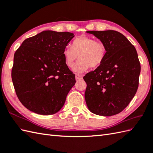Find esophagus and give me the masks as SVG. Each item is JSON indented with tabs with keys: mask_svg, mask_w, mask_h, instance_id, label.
<instances>
[{
	"mask_svg": "<svg viewBox=\"0 0 153 153\" xmlns=\"http://www.w3.org/2000/svg\"><path fill=\"white\" fill-rule=\"evenodd\" d=\"M83 79V76L81 74H76V79L77 81H79V80H81Z\"/></svg>",
	"mask_w": 153,
	"mask_h": 153,
	"instance_id": "1",
	"label": "esophagus"
}]
</instances>
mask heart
<instances>
[{"label": "heart", "instance_id": "b5f03b06", "mask_svg": "<svg viewBox=\"0 0 153 153\" xmlns=\"http://www.w3.org/2000/svg\"><path fill=\"white\" fill-rule=\"evenodd\" d=\"M62 54L65 64L70 68L73 66L75 61L79 57V60L74 65L73 71L82 73L90 66L97 68L103 62L106 55V48L102 42L83 35L74 40L71 47L65 48Z\"/></svg>", "mask_w": 153, "mask_h": 153}]
</instances>
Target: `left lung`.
Instances as JSON below:
<instances>
[{
    "label": "left lung",
    "mask_w": 153,
    "mask_h": 153,
    "mask_svg": "<svg viewBox=\"0 0 153 153\" xmlns=\"http://www.w3.org/2000/svg\"><path fill=\"white\" fill-rule=\"evenodd\" d=\"M105 45L103 62L85 74L87 106L97 115L110 116L121 112L135 96L141 66L137 51L124 35L114 30L88 31Z\"/></svg>",
    "instance_id": "left-lung-1"
}]
</instances>
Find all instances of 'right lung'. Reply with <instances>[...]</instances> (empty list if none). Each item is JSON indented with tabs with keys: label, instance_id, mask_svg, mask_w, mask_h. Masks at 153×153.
<instances>
[{
	"label": "right lung",
	"instance_id": "right-lung-1",
	"mask_svg": "<svg viewBox=\"0 0 153 153\" xmlns=\"http://www.w3.org/2000/svg\"><path fill=\"white\" fill-rule=\"evenodd\" d=\"M70 32L44 31L23 42L14 54L12 79L19 101L30 111L51 115L62 108L75 83L63 51Z\"/></svg>",
	"mask_w": 153,
	"mask_h": 153
}]
</instances>
